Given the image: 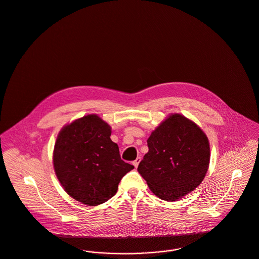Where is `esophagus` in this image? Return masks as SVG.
I'll return each instance as SVG.
<instances>
[{
  "label": "esophagus",
  "mask_w": 259,
  "mask_h": 259,
  "mask_svg": "<svg viewBox=\"0 0 259 259\" xmlns=\"http://www.w3.org/2000/svg\"><path fill=\"white\" fill-rule=\"evenodd\" d=\"M139 162H140V157H138L134 162H133V164H134V166L136 167V168H138V164H139Z\"/></svg>",
  "instance_id": "obj_1"
}]
</instances>
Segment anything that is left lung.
Segmentation results:
<instances>
[{
    "instance_id": "1",
    "label": "left lung",
    "mask_w": 259,
    "mask_h": 259,
    "mask_svg": "<svg viewBox=\"0 0 259 259\" xmlns=\"http://www.w3.org/2000/svg\"><path fill=\"white\" fill-rule=\"evenodd\" d=\"M148 152L138 171L157 197L176 201L203 181L210 162L204 132L181 114H171L147 139Z\"/></svg>"
}]
</instances>
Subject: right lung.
I'll use <instances>...</instances> for the list:
<instances>
[{"instance_id": "obj_1", "label": "right lung", "mask_w": 259, "mask_h": 259, "mask_svg": "<svg viewBox=\"0 0 259 259\" xmlns=\"http://www.w3.org/2000/svg\"><path fill=\"white\" fill-rule=\"evenodd\" d=\"M111 134L109 123L89 114L66 124L56 139V176L69 196L85 205L96 206L113 197L121 178L135 168L121 160Z\"/></svg>"}]
</instances>
